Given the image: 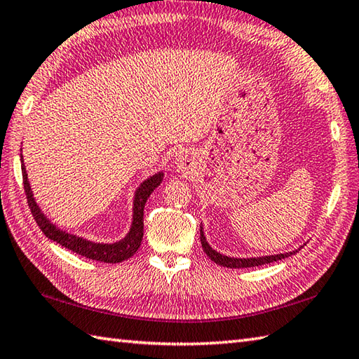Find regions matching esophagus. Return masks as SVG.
<instances>
[{
    "label": "esophagus",
    "instance_id": "1",
    "mask_svg": "<svg viewBox=\"0 0 359 359\" xmlns=\"http://www.w3.org/2000/svg\"><path fill=\"white\" fill-rule=\"evenodd\" d=\"M175 161H177L180 164V167H184L187 158L184 154H177V158H175Z\"/></svg>",
    "mask_w": 359,
    "mask_h": 359
}]
</instances>
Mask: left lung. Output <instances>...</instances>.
Wrapping results in <instances>:
<instances>
[{"mask_svg": "<svg viewBox=\"0 0 359 359\" xmlns=\"http://www.w3.org/2000/svg\"><path fill=\"white\" fill-rule=\"evenodd\" d=\"M201 233V245L203 250L205 252L207 257H209L213 262H217L218 266L227 267V269H244V267H257V266H264V264H270L273 261H280L290 257V255H294L298 250H301V247L297 250H292L287 253H278V255H266V257H250V258H235V257H227V255H222L219 252H217L215 249H212V245L207 243L205 235H204V227L201 226L200 229Z\"/></svg>", "mask_w": 359, "mask_h": 359, "instance_id": "8db88e82", "label": "left lung"}]
</instances>
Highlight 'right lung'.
Here are the masks:
<instances>
[{
	"instance_id": "right-lung-1",
	"label": "right lung",
	"mask_w": 359,
	"mask_h": 359,
	"mask_svg": "<svg viewBox=\"0 0 359 359\" xmlns=\"http://www.w3.org/2000/svg\"><path fill=\"white\" fill-rule=\"evenodd\" d=\"M21 156V172H22V181H24V190H26L27 203L30 207V212L34 215L36 224L43 230V233L49 238V240L61 244L66 249L75 252L81 257H86L93 261L101 262H115L126 261L127 258L133 257L137 250L140 249L142 241V233H144V205L150 194L161 184L164 178L163 172H156L152 177L144 180L135 190L133 195V207H132V224L129 232L126 233L123 240L115 243H97L92 240H86L84 236H78L75 233H70L67 230L58 227L57 224L46 217V213L38 205L34 192H32L29 177L26 172V165H24L22 154Z\"/></svg>"
}]
</instances>
